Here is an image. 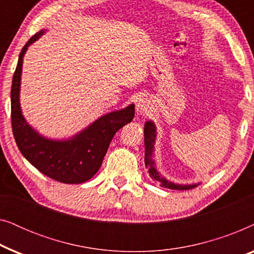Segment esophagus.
Returning a JSON list of instances; mask_svg holds the SVG:
<instances>
[{"mask_svg":"<svg viewBox=\"0 0 254 254\" xmlns=\"http://www.w3.org/2000/svg\"><path fill=\"white\" fill-rule=\"evenodd\" d=\"M136 113L137 114H145L149 112V104L145 98H140L136 103Z\"/></svg>","mask_w":254,"mask_h":254,"instance_id":"obj_1","label":"esophagus"}]
</instances>
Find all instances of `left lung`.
Segmentation results:
<instances>
[{"mask_svg":"<svg viewBox=\"0 0 254 254\" xmlns=\"http://www.w3.org/2000/svg\"><path fill=\"white\" fill-rule=\"evenodd\" d=\"M156 141V127L155 124L152 121H147L144 124V163L145 166H147L149 170V176H150L151 179L156 180L161 184L162 187H165V189H171V190H190L196 187V184H193V185H178V184L171 183L169 180L159 175L155 166V161L152 159V152H154V145Z\"/></svg>","mask_w":254,"mask_h":254,"instance_id":"left-lung-1","label":"left lung"}]
</instances>
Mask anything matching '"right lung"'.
<instances>
[{
    "mask_svg": "<svg viewBox=\"0 0 254 254\" xmlns=\"http://www.w3.org/2000/svg\"><path fill=\"white\" fill-rule=\"evenodd\" d=\"M31 38L20 52L11 85V126L22 155L45 176L64 184H81L91 179L102 166L114 134L134 118L135 105L107 113L69 140H50L38 134L24 119L19 104L20 75L27 47L44 34Z\"/></svg>",
    "mask_w": 254,
    "mask_h": 254,
    "instance_id": "right-lung-1",
    "label": "right lung"
}]
</instances>
